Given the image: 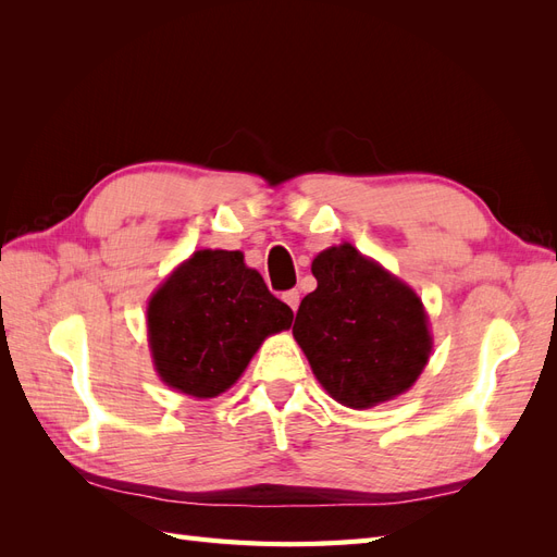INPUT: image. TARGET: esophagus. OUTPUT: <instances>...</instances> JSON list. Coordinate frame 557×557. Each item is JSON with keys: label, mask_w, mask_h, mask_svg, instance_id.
I'll return each mask as SVG.
<instances>
[{"label": "esophagus", "mask_w": 557, "mask_h": 557, "mask_svg": "<svg viewBox=\"0 0 557 557\" xmlns=\"http://www.w3.org/2000/svg\"><path fill=\"white\" fill-rule=\"evenodd\" d=\"M283 301H285V305H288L293 311H297V307H299V293H297V290L283 293Z\"/></svg>", "instance_id": "1"}]
</instances>
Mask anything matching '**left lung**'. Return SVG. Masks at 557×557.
<instances>
[{"label": "left lung", "mask_w": 557, "mask_h": 557, "mask_svg": "<svg viewBox=\"0 0 557 557\" xmlns=\"http://www.w3.org/2000/svg\"><path fill=\"white\" fill-rule=\"evenodd\" d=\"M311 272L293 336L320 385L350 409L407 393L432 350L420 297L350 244L318 252Z\"/></svg>", "instance_id": "1"}]
</instances>
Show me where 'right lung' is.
<instances>
[{
    "label": "right lung",
    "instance_id": "add662e5",
    "mask_svg": "<svg viewBox=\"0 0 557 557\" xmlns=\"http://www.w3.org/2000/svg\"><path fill=\"white\" fill-rule=\"evenodd\" d=\"M293 309L269 293L239 250H197L148 301V344L158 376L197 399L225 393Z\"/></svg>",
    "mask_w": 557,
    "mask_h": 557
}]
</instances>
